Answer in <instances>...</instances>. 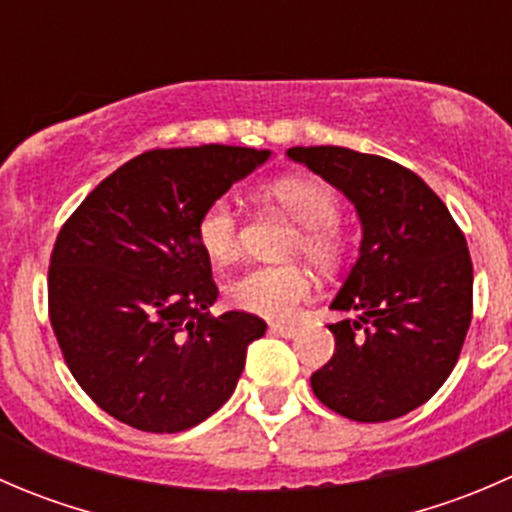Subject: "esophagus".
<instances>
[{
    "label": "esophagus",
    "instance_id": "34e87169",
    "mask_svg": "<svg viewBox=\"0 0 512 512\" xmlns=\"http://www.w3.org/2000/svg\"><path fill=\"white\" fill-rule=\"evenodd\" d=\"M270 332H272V334H280V337H287V339H292V337H297V332H299V329L294 327V324L272 322V324H270Z\"/></svg>",
    "mask_w": 512,
    "mask_h": 512
}]
</instances>
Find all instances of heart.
<instances>
[{
    "instance_id": "b5f03b06",
    "label": "heart",
    "mask_w": 512,
    "mask_h": 512,
    "mask_svg": "<svg viewBox=\"0 0 512 512\" xmlns=\"http://www.w3.org/2000/svg\"><path fill=\"white\" fill-rule=\"evenodd\" d=\"M267 195L294 223L299 235L289 242V255H304L319 270H332L344 255L339 232V198L327 183L314 178H285L267 188ZM200 250L213 265H230L242 252V227L235 205L227 198L205 205L195 225ZM227 302L242 312L282 319L309 294V275L297 265L252 267L225 289Z\"/></svg>"
}]
</instances>
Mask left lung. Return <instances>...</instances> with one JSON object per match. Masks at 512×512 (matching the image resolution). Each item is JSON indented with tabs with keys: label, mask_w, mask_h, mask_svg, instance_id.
Here are the masks:
<instances>
[{
	"label": "left lung",
	"mask_w": 512,
	"mask_h": 512,
	"mask_svg": "<svg viewBox=\"0 0 512 512\" xmlns=\"http://www.w3.org/2000/svg\"><path fill=\"white\" fill-rule=\"evenodd\" d=\"M354 203L359 260L332 309L359 319L329 324L334 356L312 374L327 409L361 423L399 418L426 404L461 356L473 317L466 237L414 170L339 146L289 148Z\"/></svg>",
	"instance_id": "obj_1"
}]
</instances>
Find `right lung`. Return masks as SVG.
I'll use <instances>...</instances> for the list:
<instances>
[{
    "label": "right lung",
    "instance_id": "obj_1",
    "mask_svg": "<svg viewBox=\"0 0 512 512\" xmlns=\"http://www.w3.org/2000/svg\"><path fill=\"white\" fill-rule=\"evenodd\" d=\"M270 158L240 146L156 148L71 213L49 262V319L66 366L108 416L148 433L198 426L235 391L267 324L218 299L195 225Z\"/></svg>",
    "mask_w": 512,
    "mask_h": 512
}]
</instances>
